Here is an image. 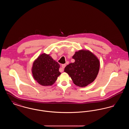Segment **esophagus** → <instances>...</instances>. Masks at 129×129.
I'll return each instance as SVG.
<instances>
[{"mask_svg":"<svg viewBox=\"0 0 129 129\" xmlns=\"http://www.w3.org/2000/svg\"><path fill=\"white\" fill-rule=\"evenodd\" d=\"M66 64H62V69H60V72H63V69H64L65 67H66Z\"/></svg>","mask_w":129,"mask_h":129,"instance_id":"34e87169","label":"esophagus"}]
</instances>
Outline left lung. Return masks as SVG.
Instances as JSON below:
<instances>
[{"instance_id": "left-lung-1", "label": "left lung", "mask_w": 129, "mask_h": 129, "mask_svg": "<svg viewBox=\"0 0 129 129\" xmlns=\"http://www.w3.org/2000/svg\"><path fill=\"white\" fill-rule=\"evenodd\" d=\"M73 58L75 62L66 66L64 72L70 75L74 84L84 87L93 82L100 69L97 57L88 50H81L75 53Z\"/></svg>"}]
</instances>
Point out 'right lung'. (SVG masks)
Returning a JSON list of instances; mask_svg holds the SVG:
<instances>
[{
  "instance_id": "add662e5",
  "label": "right lung",
  "mask_w": 129,
  "mask_h": 129,
  "mask_svg": "<svg viewBox=\"0 0 129 129\" xmlns=\"http://www.w3.org/2000/svg\"><path fill=\"white\" fill-rule=\"evenodd\" d=\"M58 62L46 54L40 55L34 62L32 72L34 79L42 86H51L61 74Z\"/></svg>"
}]
</instances>
